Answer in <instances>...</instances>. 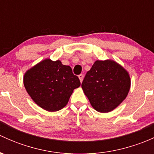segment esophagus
<instances>
[{"instance_id": "obj_1", "label": "esophagus", "mask_w": 154, "mask_h": 154, "mask_svg": "<svg viewBox=\"0 0 154 154\" xmlns=\"http://www.w3.org/2000/svg\"><path fill=\"white\" fill-rule=\"evenodd\" d=\"M78 77H79V79H80V82H81L82 83V81H83V74H80V75L78 76Z\"/></svg>"}]
</instances>
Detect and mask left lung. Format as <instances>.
I'll return each mask as SVG.
<instances>
[{
    "mask_svg": "<svg viewBox=\"0 0 154 154\" xmlns=\"http://www.w3.org/2000/svg\"><path fill=\"white\" fill-rule=\"evenodd\" d=\"M129 73L111 60H97L86 73L82 88L99 112L112 111L122 103L130 88Z\"/></svg>",
    "mask_w": 154,
    "mask_h": 154,
    "instance_id": "left-lung-1",
    "label": "left lung"
}]
</instances>
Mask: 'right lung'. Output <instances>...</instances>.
<instances>
[{"instance_id": "obj_1", "label": "right lung", "mask_w": 154, "mask_h": 154, "mask_svg": "<svg viewBox=\"0 0 154 154\" xmlns=\"http://www.w3.org/2000/svg\"><path fill=\"white\" fill-rule=\"evenodd\" d=\"M24 85L38 106L55 112L67 105L74 89L80 86V81L69 66H64L60 60L46 59L26 71Z\"/></svg>"}]
</instances>
